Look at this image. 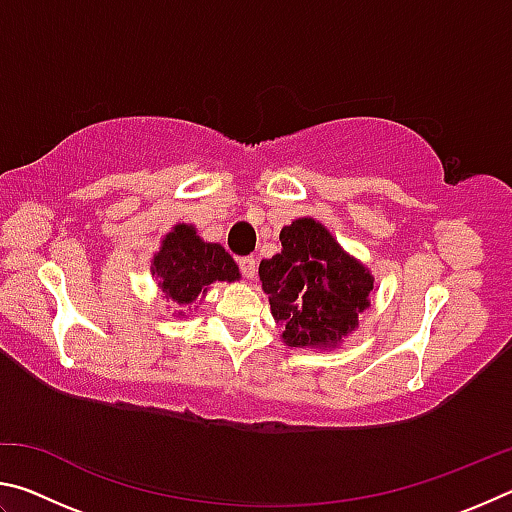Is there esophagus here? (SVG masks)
I'll list each match as a JSON object with an SVG mask.
<instances>
[{
	"label": "esophagus",
	"instance_id": "34e87169",
	"mask_svg": "<svg viewBox=\"0 0 512 512\" xmlns=\"http://www.w3.org/2000/svg\"><path fill=\"white\" fill-rule=\"evenodd\" d=\"M239 268H241V273H244V277L253 280V277L257 275V259L255 257H241Z\"/></svg>",
	"mask_w": 512,
	"mask_h": 512
}]
</instances>
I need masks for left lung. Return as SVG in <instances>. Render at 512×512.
I'll list each match as a JSON object with an SVG mask.
<instances>
[{"instance_id":"8db88e82","label":"left lung","mask_w":512,"mask_h":512,"mask_svg":"<svg viewBox=\"0 0 512 512\" xmlns=\"http://www.w3.org/2000/svg\"><path fill=\"white\" fill-rule=\"evenodd\" d=\"M282 253L259 264L271 314L291 348H334L370 307L372 275L339 246L325 225L296 219L280 232Z\"/></svg>"}]
</instances>
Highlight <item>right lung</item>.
<instances>
[{
	"instance_id": "add662e5",
	"label": "right lung",
	"mask_w": 512,
	"mask_h": 512,
	"mask_svg": "<svg viewBox=\"0 0 512 512\" xmlns=\"http://www.w3.org/2000/svg\"><path fill=\"white\" fill-rule=\"evenodd\" d=\"M151 273L173 307H187L205 296L214 282L239 280V266L225 248L207 244L196 235L194 225L178 223L153 255ZM185 316V311H178Z\"/></svg>"
}]
</instances>
